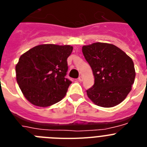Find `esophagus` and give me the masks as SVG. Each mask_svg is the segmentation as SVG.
<instances>
[{"label":"esophagus","mask_w":147,"mask_h":147,"mask_svg":"<svg viewBox=\"0 0 147 147\" xmlns=\"http://www.w3.org/2000/svg\"><path fill=\"white\" fill-rule=\"evenodd\" d=\"M78 80H79V81H80V82H82V80H83V77H82V76H80V77L78 78Z\"/></svg>","instance_id":"obj_1"}]
</instances>
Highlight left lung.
Here are the masks:
<instances>
[{"mask_svg":"<svg viewBox=\"0 0 147 147\" xmlns=\"http://www.w3.org/2000/svg\"><path fill=\"white\" fill-rule=\"evenodd\" d=\"M82 53L95 78L94 85L87 90L90 99L103 107L123 102L136 77L132 59L115 45L103 42L84 45Z\"/></svg>","mask_w":147,"mask_h":147,"instance_id":"obj_1","label":"left lung"}]
</instances>
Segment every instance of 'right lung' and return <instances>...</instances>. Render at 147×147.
Segmentation results:
<instances>
[{"mask_svg":"<svg viewBox=\"0 0 147 147\" xmlns=\"http://www.w3.org/2000/svg\"><path fill=\"white\" fill-rule=\"evenodd\" d=\"M71 45H37L20 56L15 67L18 84L28 102L49 107L63 98L71 81L65 77Z\"/></svg>","mask_w":147,"mask_h":147,"instance_id":"1","label":"right lung"}]
</instances>
